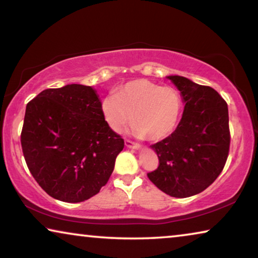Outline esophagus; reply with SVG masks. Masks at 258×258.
I'll use <instances>...</instances> for the list:
<instances>
[{
  "label": "esophagus",
  "instance_id": "1",
  "mask_svg": "<svg viewBox=\"0 0 258 258\" xmlns=\"http://www.w3.org/2000/svg\"><path fill=\"white\" fill-rule=\"evenodd\" d=\"M125 146L127 148H132V149H139V148H140L139 143L131 141V140H127V139L125 140Z\"/></svg>",
  "mask_w": 258,
  "mask_h": 258
}]
</instances>
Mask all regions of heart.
I'll return each instance as SVG.
<instances>
[{"label":"heart","instance_id":"heart-1","mask_svg":"<svg viewBox=\"0 0 258 258\" xmlns=\"http://www.w3.org/2000/svg\"><path fill=\"white\" fill-rule=\"evenodd\" d=\"M181 98L171 86L148 80H134L116 90L102 102V115L113 131H119L134 116L131 130L135 135L159 140L172 132L181 113Z\"/></svg>","mask_w":258,"mask_h":258}]
</instances>
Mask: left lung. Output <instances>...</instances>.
<instances>
[{"label":"left lung","instance_id":"1","mask_svg":"<svg viewBox=\"0 0 258 258\" xmlns=\"http://www.w3.org/2000/svg\"><path fill=\"white\" fill-rule=\"evenodd\" d=\"M184 101L176 130L150 146L158 156L149 180L175 198L203 192L223 171L230 149L229 110L225 100L209 86L183 76H167Z\"/></svg>","mask_w":258,"mask_h":258}]
</instances>
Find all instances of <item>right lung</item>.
<instances>
[{
  "instance_id": "1",
  "label": "right lung",
  "mask_w": 258,
  "mask_h": 258,
  "mask_svg": "<svg viewBox=\"0 0 258 258\" xmlns=\"http://www.w3.org/2000/svg\"><path fill=\"white\" fill-rule=\"evenodd\" d=\"M91 86L47 89L27 103L21 148L33 177L52 198L81 203L110 177L124 140L109 127Z\"/></svg>"
}]
</instances>
